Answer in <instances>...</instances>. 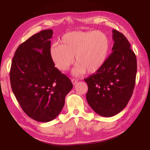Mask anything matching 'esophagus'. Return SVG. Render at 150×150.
Returning <instances> with one entry per match:
<instances>
[{"label":"esophagus","instance_id":"esophagus-1","mask_svg":"<svg viewBox=\"0 0 150 150\" xmlns=\"http://www.w3.org/2000/svg\"><path fill=\"white\" fill-rule=\"evenodd\" d=\"M71 81H72V84H73V85H75L77 83H78V80L75 79H72L71 80Z\"/></svg>","mask_w":150,"mask_h":150}]
</instances>
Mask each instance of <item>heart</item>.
Returning a JSON list of instances; mask_svg holds the SVG:
<instances>
[{
    "label": "heart",
    "mask_w": 150,
    "mask_h": 150,
    "mask_svg": "<svg viewBox=\"0 0 150 150\" xmlns=\"http://www.w3.org/2000/svg\"><path fill=\"white\" fill-rule=\"evenodd\" d=\"M50 49V57L57 69L64 72L74 63L75 76L96 73L105 64L111 42L108 35L96 30H75L62 36Z\"/></svg>",
    "instance_id": "heart-1"
}]
</instances>
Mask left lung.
Masks as SVG:
<instances>
[{
  "mask_svg": "<svg viewBox=\"0 0 150 150\" xmlns=\"http://www.w3.org/2000/svg\"><path fill=\"white\" fill-rule=\"evenodd\" d=\"M112 32V53L100 70L84 79L89 105L104 117L115 116L126 107L132 96L137 71V57L128 39L116 30Z\"/></svg>",
  "mask_w": 150,
  "mask_h": 150,
  "instance_id": "left-lung-1",
  "label": "left lung"
}]
</instances>
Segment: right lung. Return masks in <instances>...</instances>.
Segmentation results:
<instances>
[{
  "instance_id": "add662e5",
  "label": "right lung",
  "mask_w": 150,
  "mask_h": 150,
  "mask_svg": "<svg viewBox=\"0 0 150 150\" xmlns=\"http://www.w3.org/2000/svg\"><path fill=\"white\" fill-rule=\"evenodd\" d=\"M52 29L31 36L17 47L12 61V90L25 114L37 121H51L59 115L73 86L50 57Z\"/></svg>"
}]
</instances>
